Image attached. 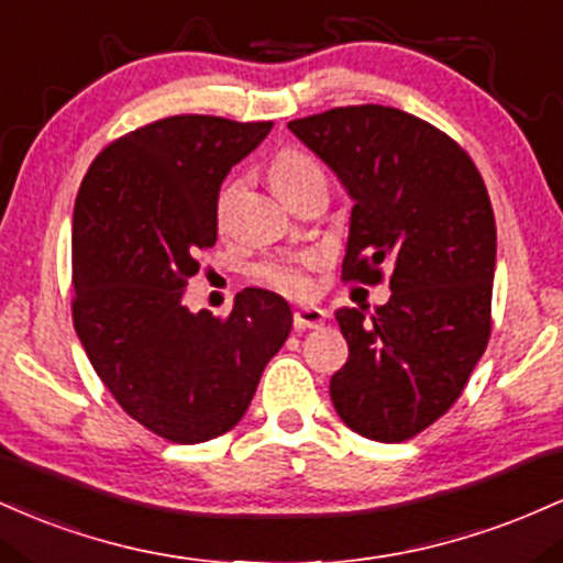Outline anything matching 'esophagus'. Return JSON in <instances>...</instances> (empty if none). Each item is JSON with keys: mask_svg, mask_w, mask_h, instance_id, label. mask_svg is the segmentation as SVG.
Here are the masks:
<instances>
[{"mask_svg": "<svg viewBox=\"0 0 563 563\" xmlns=\"http://www.w3.org/2000/svg\"><path fill=\"white\" fill-rule=\"evenodd\" d=\"M292 319H295V330H319V327L327 321V311L324 308L306 306V308H298Z\"/></svg>", "mask_w": 563, "mask_h": 563, "instance_id": "esophagus-1", "label": "esophagus"}]
</instances>
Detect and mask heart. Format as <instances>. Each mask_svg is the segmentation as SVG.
<instances>
[{
	"instance_id": "1",
	"label": "heart",
	"mask_w": 563,
	"mask_h": 563,
	"mask_svg": "<svg viewBox=\"0 0 563 563\" xmlns=\"http://www.w3.org/2000/svg\"><path fill=\"white\" fill-rule=\"evenodd\" d=\"M308 180H324L319 162L311 154L300 148H284L271 164V183H274L276 191L282 188L300 186ZM231 191H223L220 197V214L225 210V201H229ZM319 255H300L295 261H282V263H265L257 268V279L268 287L279 289L287 295H308L311 292V271L319 265Z\"/></svg>"
}]
</instances>
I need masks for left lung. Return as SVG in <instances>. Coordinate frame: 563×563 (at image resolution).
Masks as SVG:
<instances>
[{
  "label": "left lung",
  "mask_w": 563,
  "mask_h": 563,
  "mask_svg": "<svg viewBox=\"0 0 563 563\" xmlns=\"http://www.w3.org/2000/svg\"><path fill=\"white\" fill-rule=\"evenodd\" d=\"M353 199L343 279L390 298L334 311L349 362L330 380L340 420L396 444L457 401L489 343L497 231L471 156L390 106H345L289 122Z\"/></svg>",
  "instance_id": "obj_1"
}]
</instances>
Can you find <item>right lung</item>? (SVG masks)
<instances>
[{
  "instance_id": "right-lung-1",
  "label": "right lung",
  "mask_w": 563,
  "mask_h": 563,
  "mask_svg": "<svg viewBox=\"0 0 563 563\" xmlns=\"http://www.w3.org/2000/svg\"><path fill=\"white\" fill-rule=\"evenodd\" d=\"M274 122L183 113L106 145L74 205V330L119 407L175 444L231 431L292 330L282 295L247 287L229 319L183 289L218 239L220 183Z\"/></svg>"
}]
</instances>
